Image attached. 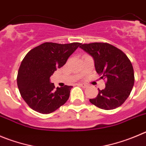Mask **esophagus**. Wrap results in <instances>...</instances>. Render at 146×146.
I'll return each instance as SVG.
<instances>
[{"mask_svg": "<svg viewBox=\"0 0 146 146\" xmlns=\"http://www.w3.org/2000/svg\"><path fill=\"white\" fill-rule=\"evenodd\" d=\"M78 85L81 86L83 87V88H86L87 87V85L85 84H78Z\"/></svg>", "mask_w": 146, "mask_h": 146, "instance_id": "1", "label": "esophagus"}]
</instances>
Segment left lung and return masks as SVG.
Wrapping results in <instances>:
<instances>
[{"label":"left lung","mask_w":146,"mask_h":146,"mask_svg":"<svg viewBox=\"0 0 146 146\" xmlns=\"http://www.w3.org/2000/svg\"><path fill=\"white\" fill-rule=\"evenodd\" d=\"M81 49L94 60L95 68L105 80V88L90 102L105 110L120 107L130 96L135 82L133 65L126 54L116 47L105 42L84 44Z\"/></svg>","instance_id":"left-lung-1"}]
</instances>
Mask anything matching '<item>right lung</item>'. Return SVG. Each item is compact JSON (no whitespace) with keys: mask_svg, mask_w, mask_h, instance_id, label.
Segmentation results:
<instances>
[{"mask_svg":"<svg viewBox=\"0 0 146 146\" xmlns=\"http://www.w3.org/2000/svg\"><path fill=\"white\" fill-rule=\"evenodd\" d=\"M81 43L44 42L24 57L17 75L20 94L29 107L37 112L50 114L68 101L71 86L55 88L50 78L60 68Z\"/></svg>","mask_w":146,"mask_h":146,"instance_id":"right-lung-1","label":"right lung"}]
</instances>
